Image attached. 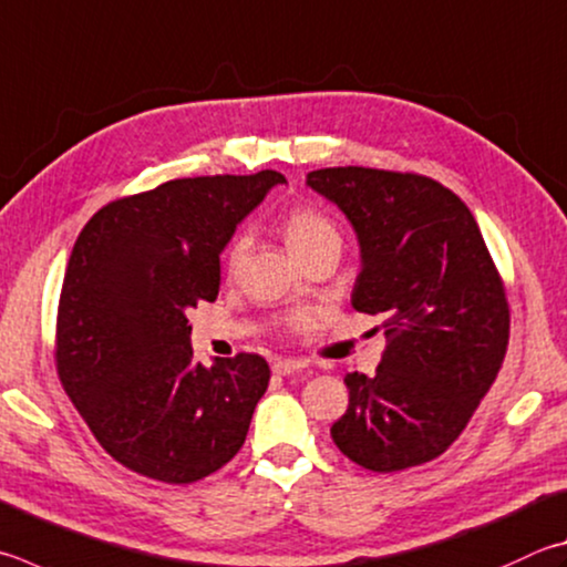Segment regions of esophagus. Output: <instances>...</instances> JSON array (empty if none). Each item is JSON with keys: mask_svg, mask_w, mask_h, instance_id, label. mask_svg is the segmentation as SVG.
Listing matches in <instances>:
<instances>
[{"mask_svg": "<svg viewBox=\"0 0 567 567\" xmlns=\"http://www.w3.org/2000/svg\"><path fill=\"white\" fill-rule=\"evenodd\" d=\"M302 369H307V364L300 362V359H277L272 364V372L277 377H290L295 372H302Z\"/></svg>", "mask_w": 567, "mask_h": 567, "instance_id": "obj_1", "label": "esophagus"}]
</instances>
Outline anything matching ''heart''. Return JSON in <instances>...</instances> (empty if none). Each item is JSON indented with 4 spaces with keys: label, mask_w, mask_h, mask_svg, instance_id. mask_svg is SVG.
Masks as SVG:
<instances>
[{
    "label": "heart",
    "mask_w": 567,
    "mask_h": 567,
    "mask_svg": "<svg viewBox=\"0 0 567 567\" xmlns=\"http://www.w3.org/2000/svg\"><path fill=\"white\" fill-rule=\"evenodd\" d=\"M282 233L290 250L302 262L327 250L342 252V233H339L337 223L324 210L315 208V205H297V208L287 213L282 220ZM245 252H248V238L240 235L228 248V270H238Z\"/></svg>",
    "instance_id": "b5f03b06"
}]
</instances>
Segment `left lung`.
Listing matches in <instances>:
<instances>
[{
	"label": "left lung",
	"mask_w": 567,
	"mask_h": 567,
	"mask_svg": "<svg viewBox=\"0 0 567 567\" xmlns=\"http://www.w3.org/2000/svg\"><path fill=\"white\" fill-rule=\"evenodd\" d=\"M307 185L352 223L362 252L352 307L382 317L374 377H344L332 439L377 473L444 454L486 396L508 347L511 312L478 223L456 193L416 173L322 168Z\"/></svg>",
	"instance_id": "left-lung-1"
}]
</instances>
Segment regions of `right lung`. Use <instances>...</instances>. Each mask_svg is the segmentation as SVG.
I'll return each mask as SVG.
<instances>
[{
	"mask_svg": "<svg viewBox=\"0 0 567 567\" xmlns=\"http://www.w3.org/2000/svg\"><path fill=\"white\" fill-rule=\"evenodd\" d=\"M277 183V171L168 181L104 205L74 243L56 372L106 454L141 476L200 481L245 444L270 367L195 362L185 312L215 302L223 248Z\"/></svg>",
	"mask_w": 567,
	"mask_h": 567,
	"instance_id": "add662e5",
	"label": "right lung"
}]
</instances>
